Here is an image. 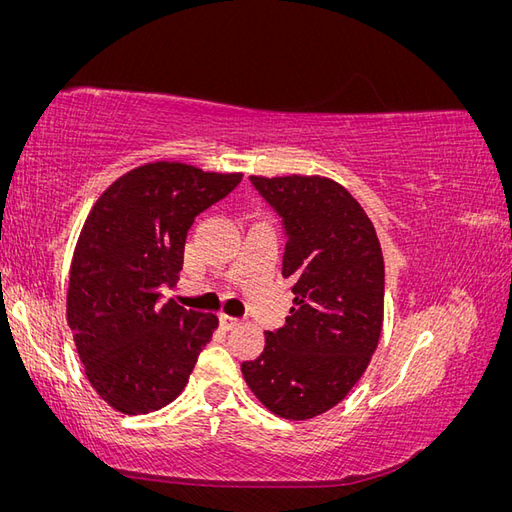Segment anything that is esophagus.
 I'll return each instance as SVG.
<instances>
[{"mask_svg": "<svg viewBox=\"0 0 512 512\" xmlns=\"http://www.w3.org/2000/svg\"><path fill=\"white\" fill-rule=\"evenodd\" d=\"M220 324H222V327H224L226 331H230V329H235V327H239V324H241V320H239V318H235V316H228V314H222V316H220Z\"/></svg>", "mask_w": 512, "mask_h": 512, "instance_id": "esophagus-1", "label": "esophagus"}]
</instances>
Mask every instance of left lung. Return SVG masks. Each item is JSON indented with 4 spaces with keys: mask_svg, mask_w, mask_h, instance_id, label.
I'll use <instances>...</instances> for the list:
<instances>
[{
    "mask_svg": "<svg viewBox=\"0 0 512 512\" xmlns=\"http://www.w3.org/2000/svg\"><path fill=\"white\" fill-rule=\"evenodd\" d=\"M250 181L282 218V275L294 282V305L241 371L262 406L307 421L337 406L376 352L384 314L380 241L363 207L327 177Z\"/></svg>",
    "mask_w": 512,
    "mask_h": 512,
    "instance_id": "8db88e82",
    "label": "left lung"
}]
</instances>
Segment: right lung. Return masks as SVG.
<instances>
[{"instance_id":"right-lung-1","label":"right lung","mask_w":512,"mask_h":512,"mask_svg":"<svg viewBox=\"0 0 512 512\" xmlns=\"http://www.w3.org/2000/svg\"><path fill=\"white\" fill-rule=\"evenodd\" d=\"M241 173L153 162L119 177L87 215L70 265L68 324L87 380L108 406L147 414L168 406L218 327L162 286L177 282L198 213L237 188Z\"/></svg>"}]
</instances>
